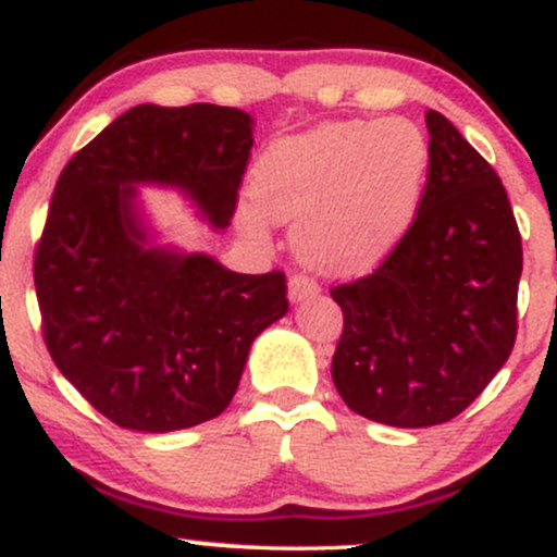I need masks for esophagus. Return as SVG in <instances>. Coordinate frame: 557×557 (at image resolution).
<instances>
[{
    "label": "esophagus",
    "instance_id": "esophagus-1",
    "mask_svg": "<svg viewBox=\"0 0 557 557\" xmlns=\"http://www.w3.org/2000/svg\"><path fill=\"white\" fill-rule=\"evenodd\" d=\"M319 283L314 277H309V274H293L290 283H287V296H290L293 304H298V300H306V298H314L319 296Z\"/></svg>",
    "mask_w": 557,
    "mask_h": 557
}]
</instances>
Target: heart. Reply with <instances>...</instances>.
<instances>
[{"mask_svg": "<svg viewBox=\"0 0 557 557\" xmlns=\"http://www.w3.org/2000/svg\"><path fill=\"white\" fill-rule=\"evenodd\" d=\"M430 140L403 117L341 120L274 140L253 168L257 207L296 225V251L335 272H361L393 251L417 220L430 175ZM240 227L264 240V220L243 209Z\"/></svg>", "mask_w": 557, "mask_h": 557, "instance_id": "obj_1", "label": "heart"}]
</instances>
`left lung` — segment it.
<instances>
[{
	"mask_svg": "<svg viewBox=\"0 0 557 557\" xmlns=\"http://www.w3.org/2000/svg\"><path fill=\"white\" fill-rule=\"evenodd\" d=\"M430 175L417 220L367 277L332 287L343 335L332 382L387 426L445 424L508 361L523 267L500 177L440 112H426Z\"/></svg>",
	"mask_w": 557,
	"mask_h": 557,
	"instance_id": "8db88e82",
	"label": "left lung"
}]
</instances>
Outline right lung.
Segmentation results:
<instances>
[{"label":"right lung","instance_id":"right-lung-1","mask_svg":"<svg viewBox=\"0 0 557 557\" xmlns=\"http://www.w3.org/2000/svg\"><path fill=\"white\" fill-rule=\"evenodd\" d=\"M235 107L138 104L57 181L34 257L52 361L123 430L175 432L220 417L248 350L285 317L283 272L238 274L207 253L151 246L136 185H170L230 225L253 146Z\"/></svg>","mask_w":557,"mask_h":557}]
</instances>
